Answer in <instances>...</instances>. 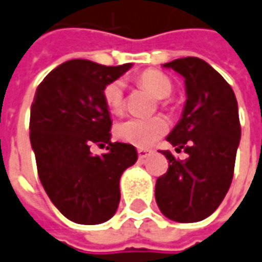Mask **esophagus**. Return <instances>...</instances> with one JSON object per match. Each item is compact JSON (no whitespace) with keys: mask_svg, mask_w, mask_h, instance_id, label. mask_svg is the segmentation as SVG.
Masks as SVG:
<instances>
[{"mask_svg":"<svg viewBox=\"0 0 262 262\" xmlns=\"http://www.w3.org/2000/svg\"><path fill=\"white\" fill-rule=\"evenodd\" d=\"M150 152H151L150 150H145V148H140V150H138V157L143 160V159H145V157H147V156H148Z\"/></svg>","mask_w":262,"mask_h":262,"instance_id":"1","label":"esophagus"}]
</instances>
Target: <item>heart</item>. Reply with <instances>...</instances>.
Returning <instances> with one entry per match:
<instances>
[{
    "mask_svg": "<svg viewBox=\"0 0 262 262\" xmlns=\"http://www.w3.org/2000/svg\"><path fill=\"white\" fill-rule=\"evenodd\" d=\"M138 83L159 99H164L171 94L173 83L167 75L159 70L148 69L138 76ZM103 102L106 108L118 114L124 108V83L122 80H112L103 88ZM168 122L166 118L156 115L150 118H127L115 125V137L124 143L137 147H148L166 134Z\"/></svg>",
    "mask_w": 262,
    "mask_h": 262,
    "instance_id": "b5f03b06",
    "label": "heart"
}]
</instances>
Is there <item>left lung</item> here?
<instances>
[{"mask_svg":"<svg viewBox=\"0 0 262 262\" xmlns=\"http://www.w3.org/2000/svg\"><path fill=\"white\" fill-rule=\"evenodd\" d=\"M163 66L180 73L186 83L183 115L167 141L176 151L183 148L187 159L163 151L168 170L156 182V202L171 221L199 222L216 210L232 183L241 140L238 102L229 83L199 57Z\"/></svg>","mask_w":262,"mask_h":262,"instance_id":"left-lung-1","label":"left lung"}]
</instances>
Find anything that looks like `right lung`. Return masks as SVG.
<instances>
[{"label":"right lung","instance_id":"add662e5","mask_svg":"<svg viewBox=\"0 0 262 262\" xmlns=\"http://www.w3.org/2000/svg\"><path fill=\"white\" fill-rule=\"evenodd\" d=\"M131 68L75 59L38 85L30 112V141L38 179L61 215L82 225L106 222L118 208L119 179L137 161L134 145L111 143L102 91ZM94 143L108 152L92 156Z\"/></svg>","mask_w":262,"mask_h":262}]
</instances>
